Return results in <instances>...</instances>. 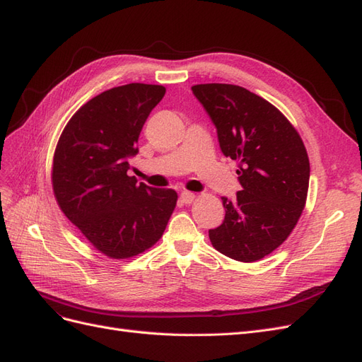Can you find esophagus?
<instances>
[{"label": "esophagus", "instance_id": "34e87169", "mask_svg": "<svg viewBox=\"0 0 362 362\" xmlns=\"http://www.w3.org/2000/svg\"><path fill=\"white\" fill-rule=\"evenodd\" d=\"M180 199L182 204H192L194 201V193L192 192H181Z\"/></svg>", "mask_w": 362, "mask_h": 362}]
</instances>
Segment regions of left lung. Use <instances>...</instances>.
I'll return each mask as SVG.
<instances>
[{"label": "left lung", "mask_w": 362, "mask_h": 362, "mask_svg": "<svg viewBox=\"0 0 362 362\" xmlns=\"http://www.w3.org/2000/svg\"><path fill=\"white\" fill-rule=\"evenodd\" d=\"M217 131L225 157L238 161L242 190L222 198L225 218L208 231L221 254L264 258L298 223L310 184V160L298 131L276 107L234 84L192 87Z\"/></svg>", "instance_id": "left-lung-1"}]
</instances>
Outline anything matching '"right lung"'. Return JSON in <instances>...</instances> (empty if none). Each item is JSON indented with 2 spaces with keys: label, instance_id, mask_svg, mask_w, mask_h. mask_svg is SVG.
<instances>
[{
  "label": "right lung",
  "instance_id": "obj_1",
  "mask_svg": "<svg viewBox=\"0 0 362 362\" xmlns=\"http://www.w3.org/2000/svg\"><path fill=\"white\" fill-rule=\"evenodd\" d=\"M166 89L131 83L86 103L64 127L54 154L59 206L104 255L124 259L156 245L177 205L172 189L128 177L129 158L149 113Z\"/></svg>",
  "mask_w": 362,
  "mask_h": 362
}]
</instances>
